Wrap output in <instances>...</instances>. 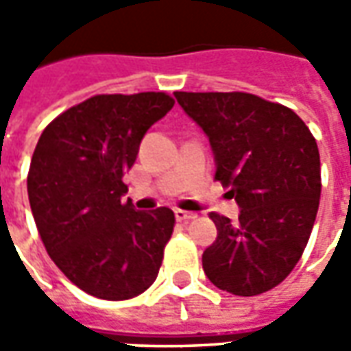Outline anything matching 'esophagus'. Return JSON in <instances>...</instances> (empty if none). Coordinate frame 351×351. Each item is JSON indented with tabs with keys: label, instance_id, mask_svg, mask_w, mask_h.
Listing matches in <instances>:
<instances>
[{
	"label": "esophagus",
	"instance_id": "34e87169",
	"mask_svg": "<svg viewBox=\"0 0 351 351\" xmlns=\"http://www.w3.org/2000/svg\"><path fill=\"white\" fill-rule=\"evenodd\" d=\"M173 215H176V221H180V223L191 221V219H195L197 217L195 213H189V210H183V209H176L173 210Z\"/></svg>",
	"mask_w": 351,
	"mask_h": 351
}]
</instances>
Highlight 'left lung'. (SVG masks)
I'll return each mask as SVG.
<instances>
[{
  "label": "left lung",
  "mask_w": 351,
  "mask_h": 351,
  "mask_svg": "<svg viewBox=\"0 0 351 351\" xmlns=\"http://www.w3.org/2000/svg\"><path fill=\"white\" fill-rule=\"evenodd\" d=\"M207 134L215 180L240 207L238 221L210 213L217 240L203 252L213 285L240 297L274 289L308 242L320 201L315 136L289 107L258 95L173 93Z\"/></svg>",
  "instance_id": "1"
}]
</instances>
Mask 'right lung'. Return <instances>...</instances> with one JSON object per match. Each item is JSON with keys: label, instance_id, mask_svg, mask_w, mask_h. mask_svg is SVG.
<instances>
[{"label": "right lung", "instance_id": "right-lung-1", "mask_svg": "<svg viewBox=\"0 0 351 351\" xmlns=\"http://www.w3.org/2000/svg\"><path fill=\"white\" fill-rule=\"evenodd\" d=\"M173 107L162 91L95 95L64 111L36 142L29 203L52 262L97 299L125 301L158 277L173 210H136L123 195L144 134Z\"/></svg>", "mask_w": 351, "mask_h": 351}]
</instances>
